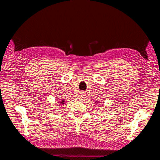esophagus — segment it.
Here are the masks:
<instances>
[{
	"label": "esophagus",
	"mask_w": 160,
	"mask_h": 160,
	"mask_svg": "<svg viewBox=\"0 0 160 160\" xmlns=\"http://www.w3.org/2000/svg\"><path fill=\"white\" fill-rule=\"evenodd\" d=\"M84 95H85L84 92H83V91H81L80 93H79V96H78V99H79V100H82V98H83Z\"/></svg>",
	"instance_id": "34e87169"
}]
</instances>
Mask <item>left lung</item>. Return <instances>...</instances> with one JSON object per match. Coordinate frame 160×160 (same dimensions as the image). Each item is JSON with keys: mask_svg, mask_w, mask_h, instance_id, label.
I'll use <instances>...</instances> for the list:
<instances>
[{"mask_svg": "<svg viewBox=\"0 0 160 160\" xmlns=\"http://www.w3.org/2000/svg\"><path fill=\"white\" fill-rule=\"evenodd\" d=\"M96 101V102H97V103H98V101ZM96 104H97V103H96Z\"/></svg>", "mask_w": 160, "mask_h": 160, "instance_id": "obj_1", "label": "left lung"}]
</instances>
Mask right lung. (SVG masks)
<instances>
[{
  "mask_svg": "<svg viewBox=\"0 0 160 160\" xmlns=\"http://www.w3.org/2000/svg\"><path fill=\"white\" fill-rule=\"evenodd\" d=\"M65 99H62V101H60V104H61V105H63V104L65 103Z\"/></svg>",
  "mask_w": 160,
  "mask_h": 160,
  "instance_id": "obj_1",
  "label": "right lung"
}]
</instances>
